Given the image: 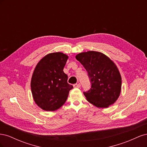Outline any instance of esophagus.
<instances>
[{
    "label": "esophagus",
    "instance_id": "34e87169",
    "mask_svg": "<svg viewBox=\"0 0 147 147\" xmlns=\"http://www.w3.org/2000/svg\"><path fill=\"white\" fill-rule=\"evenodd\" d=\"M80 86H81L80 83H77V84H74V87L75 88H80Z\"/></svg>",
    "mask_w": 147,
    "mask_h": 147
}]
</instances>
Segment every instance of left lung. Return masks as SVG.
<instances>
[{"mask_svg":"<svg viewBox=\"0 0 147 147\" xmlns=\"http://www.w3.org/2000/svg\"><path fill=\"white\" fill-rule=\"evenodd\" d=\"M75 57L91 79L90 90L84 92L86 100L98 108H108L113 104L121 91V76L117 65L99 51L82 52Z\"/></svg>","mask_w":147,"mask_h":147,"instance_id":"1","label":"left lung"}]
</instances>
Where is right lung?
<instances>
[{"mask_svg":"<svg viewBox=\"0 0 147 147\" xmlns=\"http://www.w3.org/2000/svg\"><path fill=\"white\" fill-rule=\"evenodd\" d=\"M68 58L63 53H51L35 66L31 78V91L35 103L43 110L53 112L59 109L73 88L63 71Z\"/></svg>","mask_w":147,"mask_h":147,"instance_id":"1","label":"right lung"}]
</instances>
